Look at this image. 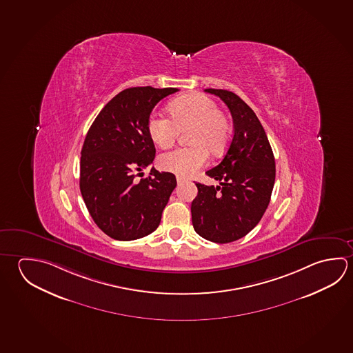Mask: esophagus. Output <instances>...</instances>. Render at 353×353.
Here are the masks:
<instances>
[{
  "instance_id": "obj_1",
  "label": "esophagus",
  "mask_w": 353,
  "mask_h": 353,
  "mask_svg": "<svg viewBox=\"0 0 353 353\" xmlns=\"http://www.w3.org/2000/svg\"><path fill=\"white\" fill-rule=\"evenodd\" d=\"M177 183H179V185H182V183H185V179H183V177H181V176H177Z\"/></svg>"
}]
</instances>
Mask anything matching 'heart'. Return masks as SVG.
<instances>
[{"label":"heart","mask_w":353,"mask_h":353,"mask_svg":"<svg viewBox=\"0 0 353 353\" xmlns=\"http://www.w3.org/2000/svg\"><path fill=\"white\" fill-rule=\"evenodd\" d=\"M170 118L152 112L148 120V132L154 143L166 149L174 143L181 129L188 130L191 146L179 148L162 154L159 165L162 170L191 176L203 168L212 155H222L227 149L232 129L228 118L219 110L216 101L203 94H190L172 100L168 105Z\"/></svg>","instance_id":"heart-1"}]
</instances>
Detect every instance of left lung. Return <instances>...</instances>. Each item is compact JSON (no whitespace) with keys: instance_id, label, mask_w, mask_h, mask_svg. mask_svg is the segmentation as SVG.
Masks as SVG:
<instances>
[{"instance_id":"obj_1","label":"left lung","mask_w":353,"mask_h":353,"mask_svg":"<svg viewBox=\"0 0 353 353\" xmlns=\"http://www.w3.org/2000/svg\"><path fill=\"white\" fill-rule=\"evenodd\" d=\"M205 92L228 106L234 134L222 161L205 172L221 185L196 183L192 224L204 239L223 244L247 235L265 213L275 182V159L259 119L236 94Z\"/></svg>"}]
</instances>
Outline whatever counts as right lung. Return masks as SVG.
I'll return each instance as SVG.
<instances>
[{
	"label": "right lung",
	"instance_id": "right-lung-1",
	"mask_svg": "<svg viewBox=\"0 0 353 353\" xmlns=\"http://www.w3.org/2000/svg\"><path fill=\"white\" fill-rule=\"evenodd\" d=\"M177 88L135 87L115 95L88 131L81 149V196L95 224L117 241L152 233L177 185L171 172L151 170L155 159L148 120L160 100Z\"/></svg>",
	"mask_w": 353,
	"mask_h": 353
}]
</instances>
